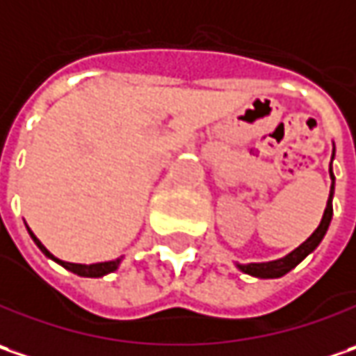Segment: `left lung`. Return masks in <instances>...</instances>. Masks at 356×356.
Returning <instances> with one entry per match:
<instances>
[{"mask_svg":"<svg viewBox=\"0 0 356 356\" xmlns=\"http://www.w3.org/2000/svg\"><path fill=\"white\" fill-rule=\"evenodd\" d=\"M332 155H334V151H332ZM331 171V169H329ZM331 179H332V185H331V195H329V201H327V209H325V213H323V219H321V225L317 227V231L309 237V239L305 241L302 245H299L293 253H289L283 259H279V261H270V263H251V265H239V269L243 273H247V275H253V277H261V279H273V277H283L285 273L293 269V267H297L299 263H301L305 257L309 255L311 251H315L317 249V245L323 241L325 237V233H327V229H329V223H331L332 219V191H334V175H332L331 171Z\"/></svg>","mask_w":356,"mask_h":356,"instance_id":"8db88e82","label":"left lung"}]
</instances>
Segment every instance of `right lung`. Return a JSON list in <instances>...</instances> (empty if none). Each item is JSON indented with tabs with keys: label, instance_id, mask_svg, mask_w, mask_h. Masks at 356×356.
<instances>
[{
	"label": "right lung",
	"instance_id": "add662e5",
	"mask_svg": "<svg viewBox=\"0 0 356 356\" xmlns=\"http://www.w3.org/2000/svg\"><path fill=\"white\" fill-rule=\"evenodd\" d=\"M27 231H29V235H31V239L35 241V245H38L39 249H41V253L43 255H47L49 259H54L57 261L59 265H63L65 269L71 270V273H75V275H81V277H103V275H107V273H113V270L119 267V263H121V259H115V261H107V263H95V265H77V263H65V261H59V259H55L43 245H41V241L31 233V229L27 227Z\"/></svg>",
	"mask_w": 356,
	"mask_h": 356
}]
</instances>
